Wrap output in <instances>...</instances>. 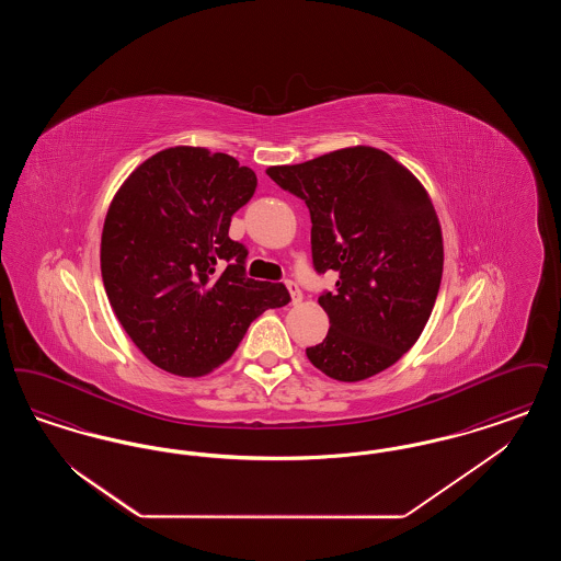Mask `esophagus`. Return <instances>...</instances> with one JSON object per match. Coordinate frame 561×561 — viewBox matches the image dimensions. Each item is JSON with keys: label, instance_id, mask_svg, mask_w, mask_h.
<instances>
[{"label": "esophagus", "instance_id": "34e87169", "mask_svg": "<svg viewBox=\"0 0 561 561\" xmlns=\"http://www.w3.org/2000/svg\"><path fill=\"white\" fill-rule=\"evenodd\" d=\"M286 286H288V293H290V298H293V305H300V302H302V293H300V288H298L294 282H288Z\"/></svg>", "mask_w": 561, "mask_h": 561}]
</instances>
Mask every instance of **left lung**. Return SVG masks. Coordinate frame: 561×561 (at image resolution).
I'll list each match as a JSON object with an SVG mask.
<instances>
[{"label":"left lung","instance_id":"left-lung-1","mask_svg":"<svg viewBox=\"0 0 561 561\" xmlns=\"http://www.w3.org/2000/svg\"><path fill=\"white\" fill-rule=\"evenodd\" d=\"M267 174L305 199L318 273L336 271V293L318 302L330 318L309 362L357 382L391 368L427 325L444 271L442 225L427 188L376 147H347Z\"/></svg>","mask_w":561,"mask_h":561}]
</instances>
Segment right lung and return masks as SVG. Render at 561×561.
Masks as SVG:
<instances>
[{
  "label": "right lung",
  "instance_id": "add662e5",
  "mask_svg": "<svg viewBox=\"0 0 561 561\" xmlns=\"http://www.w3.org/2000/svg\"><path fill=\"white\" fill-rule=\"evenodd\" d=\"M254 188L256 174L236 158L181 145L142 161L111 199L101 236L108 302L165 373H213L252 321L290 300L284 284L245 277L248 250L229 238Z\"/></svg>",
  "mask_w": 561,
  "mask_h": 561
}]
</instances>
